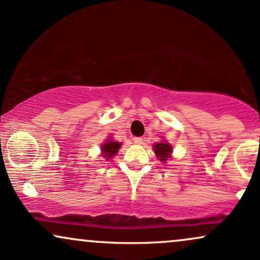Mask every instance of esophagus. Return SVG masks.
I'll return each instance as SVG.
<instances>
[{
    "label": "esophagus",
    "mask_w": 260,
    "mask_h": 260,
    "mask_svg": "<svg viewBox=\"0 0 260 260\" xmlns=\"http://www.w3.org/2000/svg\"><path fill=\"white\" fill-rule=\"evenodd\" d=\"M133 142L136 143V144H143V142H144V139L140 138V137H136V138H133Z\"/></svg>",
    "instance_id": "1"
}]
</instances>
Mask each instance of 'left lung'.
Here are the masks:
<instances>
[{
    "label": "left lung",
    "mask_w": 260,
    "mask_h": 260,
    "mask_svg": "<svg viewBox=\"0 0 260 260\" xmlns=\"http://www.w3.org/2000/svg\"><path fill=\"white\" fill-rule=\"evenodd\" d=\"M154 151L156 154L157 159L162 161V162H166L169 157H171V153H172V147L166 142H161V143H155L154 144Z\"/></svg>",
    "instance_id": "8db88e82"
}]
</instances>
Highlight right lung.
<instances>
[{
    "instance_id": "add662e5",
    "label": "right lung",
    "mask_w": 260,
    "mask_h": 260,
    "mask_svg": "<svg viewBox=\"0 0 260 260\" xmlns=\"http://www.w3.org/2000/svg\"><path fill=\"white\" fill-rule=\"evenodd\" d=\"M120 148L121 143L115 142V140L112 139H107V142H105L101 145V155H103L106 160H109L110 157H112L113 155L118 153V149Z\"/></svg>"
}]
</instances>
